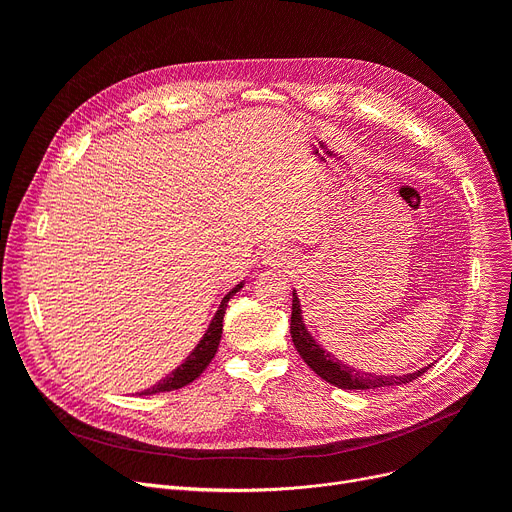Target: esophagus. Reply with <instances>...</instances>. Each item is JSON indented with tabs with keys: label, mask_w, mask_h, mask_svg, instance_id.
<instances>
[{
	"label": "esophagus",
	"mask_w": 512,
	"mask_h": 512,
	"mask_svg": "<svg viewBox=\"0 0 512 512\" xmlns=\"http://www.w3.org/2000/svg\"><path fill=\"white\" fill-rule=\"evenodd\" d=\"M290 259H292V255L284 247H270L263 253V265H270V267L288 265Z\"/></svg>",
	"instance_id": "34e87169"
}]
</instances>
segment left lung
I'll return each mask as SVG.
<instances>
[{
    "label": "left lung",
    "instance_id": "left-lung-1",
    "mask_svg": "<svg viewBox=\"0 0 512 512\" xmlns=\"http://www.w3.org/2000/svg\"><path fill=\"white\" fill-rule=\"evenodd\" d=\"M290 336L294 346H297L299 355L303 361L319 375L321 380L328 384L342 388V390H375V388H386V386H400L417 380L421 373H425L432 365L421 367L417 371L405 373V375H380L357 369L353 365H346L344 361L336 359L332 353H328L324 346H321L313 334L307 330L305 317H303V305L299 299V292L292 288V317H290Z\"/></svg>",
    "mask_w": 512,
    "mask_h": 512
}]
</instances>
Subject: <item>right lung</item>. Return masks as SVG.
I'll list each match as a JSON object with an SVG mask.
<instances>
[{"instance_id":"obj_1","label":"right lung","mask_w":512,"mask_h":512,"mask_svg":"<svg viewBox=\"0 0 512 512\" xmlns=\"http://www.w3.org/2000/svg\"><path fill=\"white\" fill-rule=\"evenodd\" d=\"M245 286V280H240L226 297L222 299L218 311H215L213 319L209 321V328L205 330L203 338L199 340V344L193 348V353L188 355L174 371H170L166 378H161L157 384H153L151 388L139 392L143 396H149V394H157V392H172V390H178L182 386H188L191 382H195L199 375L207 369V365L211 363V359L215 357V353H218V346H220V340H222V324H224V313H226V307H228V301L234 297V294Z\"/></svg>"}]
</instances>
